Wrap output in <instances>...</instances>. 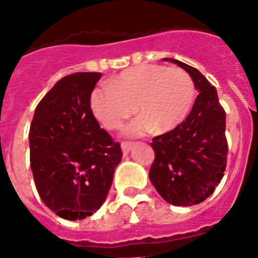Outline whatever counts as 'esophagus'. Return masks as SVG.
Instances as JSON below:
<instances>
[{"mask_svg":"<svg viewBox=\"0 0 258 258\" xmlns=\"http://www.w3.org/2000/svg\"><path fill=\"white\" fill-rule=\"evenodd\" d=\"M133 147V143H129V142H123L121 143V150H123V154L126 155L128 153L130 152V149H132Z\"/></svg>","mask_w":258,"mask_h":258,"instance_id":"obj_1","label":"esophagus"}]
</instances>
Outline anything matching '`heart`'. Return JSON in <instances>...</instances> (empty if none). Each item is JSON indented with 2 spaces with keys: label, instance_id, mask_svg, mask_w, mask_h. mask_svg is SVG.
<instances>
[{
  "label": "heart",
  "instance_id": "heart-1",
  "mask_svg": "<svg viewBox=\"0 0 258 258\" xmlns=\"http://www.w3.org/2000/svg\"><path fill=\"white\" fill-rule=\"evenodd\" d=\"M193 99L195 83L189 74L182 69L144 63L123 71L109 85L94 89L90 108L109 130L121 128L135 110L140 111L142 115L124 130L126 135L138 137L153 128L165 132L177 126L189 113Z\"/></svg>",
  "mask_w": 258,
  "mask_h": 258
}]
</instances>
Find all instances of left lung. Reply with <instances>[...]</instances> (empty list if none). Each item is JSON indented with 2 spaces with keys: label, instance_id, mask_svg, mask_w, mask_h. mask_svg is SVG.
<instances>
[{
  "label": "left lung",
  "instance_id": "1",
  "mask_svg": "<svg viewBox=\"0 0 258 258\" xmlns=\"http://www.w3.org/2000/svg\"><path fill=\"white\" fill-rule=\"evenodd\" d=\"M164 60L184 69L200 94L184 121L153 138L155 158L149 178L163 200L188 207L207 200L224 174L228 153L226 111L215 86L197 69L175 58Z\"/></svg>",
  "mask_w": 258,
  "mask_h": 258
}]
</instances>
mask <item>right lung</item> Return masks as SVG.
<instances>
[{"label":"right lung","mask_w":258,"mask_h":258,"mask_svg":"<svg viewBox=\"0 0 258 258\" xmlns=\"http://www.w3.org/2000/svg\"><path fill=\"white\" fill-rule=\"evenodd\" d=\"M100 73H75L53 85L30 126V162L42 202L61 218L84 219L105 201L123 152L100 128L90 96Z\"/></svg>","instance_id":"add662e5"}]
</instances>
